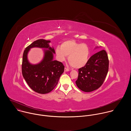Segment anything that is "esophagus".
Segmentation results:
<instances>
[{"label": "esophagus", "instance_id": "34e87169", "mask_svg": "<svg viewBox=\"0 0 131 131\" xmlns=\"http://www.w3.org/2000/svg\"><path fill=\"white\" fill-rule=\"evenodd\" d=\"M64 71H69V69H68L67 68H64Z\"/></svg>", "mask_w": 131, "mask_h": 131}]
</instances>
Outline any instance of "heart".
<instances>
[{"instance_id": "b5f03b06", "label": "heart", "mask_w": 131, "mask_h": 131, "mask_svg": "<svg viewBox=\"0 0 131 131\" xmlns=\"http://www.w3.org/2000/svg\"><path fill=\"white\" fill-rule=\"evenodd\" d=\"M55 53L59 61H65L67 56H68L69 64L74 68H80L87 63L90 51L86 44H80L73 40H69L64 41L61 47L58 46Z\"/></svg>"}]
</instances>
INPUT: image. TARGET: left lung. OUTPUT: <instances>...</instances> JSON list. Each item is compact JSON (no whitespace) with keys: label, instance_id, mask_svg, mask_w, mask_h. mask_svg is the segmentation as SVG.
<instances>
[{"label":"left lung","instance_id":"obj_1","mask_svg":"<svg viewBox=\"0 0 131 131\" xmlns=\"http://www.w3.org/2000/svg\"><path fill=\"white\" fill-rule=\"evenodd\" d=\"M99 47L95 48H97ZM109 60L105 50H101L89 59L86 65L78 69L76 83L83 92H90L98 89L103 83L108 71Z\"/></svg>","mask_w":131,"mask_h":131}]
</instances>
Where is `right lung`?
I'll return each instance as SVG.
<instances>
[{
  "mask_svg": "<svg viewBox=\"0 0 131 131\" xmlns=\"http://www.w3.org/2000/svg\"><path fill=\"white\" fill-rule=\"evenodd\" d=\"M50 42L42 39L36 40L26 48L23 55V76L29 86L40 94H46L52 91L64 71V66L61 62L53 60L55 52L54 48L50 47ZM32 47L45 49L43 59L37 64L30 63L27 58L28 53Z\"/></svg>",
  "mask_w": 131,
  "mask_h": 131,
  "instance_id": "add662e5",
  "label": "right lung"
}]
</instances>
